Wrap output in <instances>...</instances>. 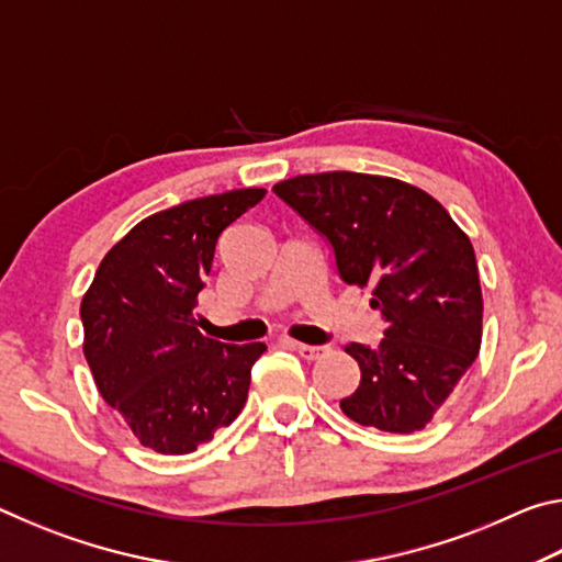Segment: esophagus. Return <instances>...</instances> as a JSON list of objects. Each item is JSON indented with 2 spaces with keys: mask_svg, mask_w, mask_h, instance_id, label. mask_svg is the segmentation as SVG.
I'll return each mask as SVG.
<instances>
[{
  "mask_svg": "<svg viewBox=\"0 0 562 562\" xmlns=\"http://www.w3.org/2000/svg\"><path fill=\"white\" fill-rule=\"evenodd\" d=\"M284 345H288L290 349L297 351V355H300L302 359H307V361H312V359H319L322 355H325V347H312V345H302V341H292V339H284Z\"/></svg>",
  "mask_w": 562,
  "mask_h": 562,
  "instance_id": "esophagus-1",
  "label": "esophagus"
}]
</instances>
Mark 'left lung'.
I'll use <instances>...</instances> for the list:
<instances>
[{"instance_id": "8db88e82", "label": "left lung", "mask_w": 562, "mask_h": 562, "mask_svg": "<svg viewBox=\"0 0 562 562\" xmlns=\"http://www.w3.org/2000/svg\"><path fill=\"white\" fill-rule=\"evenodd\" d=\"M327 237L339 278L372 290L379 347H345L361 382L339 406L389 434L422 431L479 357L483 294L475 252L426 190L389 176L310 173L272 188Z\"/></svg>"}]
</instances>
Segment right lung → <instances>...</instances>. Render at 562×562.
Instances as JSON below:
<instances>
[{
    "label": "right lung",
    "mask_w": 562,
    "mask_h": 562,
    "mask_svg": "<svg viewBox=\"0 0 562 562\" xmlns=\"http://www.w3.org/2000/svg\"><path fill=\"white\" fill-rule=\"evenodd\" d=\"M268 190L240 188L154 213L101 260L81 300L83 357L106 404L146 449L183 456L243 412L265 349L198 329L217 237Z\"/></svg>",
    "instance_id": "1"
}]
</instances>
